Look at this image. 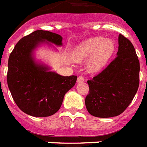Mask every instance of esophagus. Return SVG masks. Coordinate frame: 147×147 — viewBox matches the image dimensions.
<instances>
[{
  "label": "esophagus",
  "mask_w": 147,
  "mask_h": 147,
  "mask_svg": "<svg viewBox=\"0 0 147 147\" xmlns=\"http://www.w3.org/2000/svg\"><path fill=\"white\" fill-rule=\"evenodd\" d=\"M85 81V78H84V77L83 76H79L78 78V82L80 83V82H83Z\"/></svg>",
  "instance_id": "obj_1"
}]
</instances>
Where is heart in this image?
I'll return each instance as SVG.
<instances>
[{"label":"heart","mask_w":147,"mask_h":147,"mask_svg":"<svg viewBox=\"0 0 147 147\" xmlns=\"http://www.w3.org/2000/svg\"><path fill=\"white\" fill-rule=\"evenodd\" d=\"M115 43L110 38L94 37L80 43L73 52V58L76 61L88 59L87 68L95 72L104 67L115 51Z\"/></svg>","instance_id":"heart-1"}]
</instances>
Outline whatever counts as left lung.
<instances>
[{"label": "left lung", "mask_w": 147, "mask_h": 147, "mask_svg": "<svg viewBox=\"0 0 147 147\" xmlns=\"http://www.w3.org/2000/svg\"><path fill=\"white\" fill-rule=\"evenodd\" d=\"M139 61L128 38L119 34L117 56L106 68L88 80L85 106L100 118L120 115L131 104L139 85Z\"/></svg>", "instance_id": "1"}]
</instances>
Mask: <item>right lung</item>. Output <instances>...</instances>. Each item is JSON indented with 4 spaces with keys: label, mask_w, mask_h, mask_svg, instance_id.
Wrapping results in <instances>:
<instances>
[{
    "label": "right lung",
    "mask_w": 147,
    "mask_h": 147,
    "mask_svg": "<svg viewBox=\"0 0 147 147\" xmlns=\"http://www.w3.org/2000/svg\"><path fill=\"white\" fill-rule=\"evenodd\" d=\"M62 37L38 30L16 44L9 55L7 82L12 96L21 111L32 116L47 117L58 112L64 96L75 85L77 76H61L38 63L33 51L42 42L62 46Z\"/></svg>",
    "instance_id": "right-lung-1"
}]
</instances>
